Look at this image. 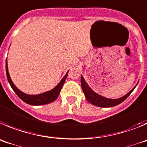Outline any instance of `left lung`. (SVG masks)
<instances>
[{"label": "left lung", "instance_id": "8db88e82", "mask_svg": "<svg viewBox=\"0 0 147 147\" xmlns=\"http://www.w3.org/2000/svg\"><path fill=\"white\" fill-rule=\"evenodd\" d=\"M80 82H81L82 89H83V92L84 93V94H85L86 100L90 103H92V105H96V106L102 107V108H108V107L116 106V105H119V104L121 103L122 102H124L129 96V94L133 92L134 88L137 86L136 85L131 91H129L127 94L121 96L120 98L110 99L105 97V96H101L99 94L94 92L93 90L91 88V87L88 85V83L86 82L85 79L83 78V77L82 75L81 78H80Z\"/></svg>", "mask_w": 147, "mask_h": 147}]
</instances>
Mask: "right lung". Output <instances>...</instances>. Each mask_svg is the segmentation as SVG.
Here are the masks:
<instances>
[{
    "label": "right lung",
    "mask_w": 147,
    "mask_h": 147,
    "mask_svg": "<svg viewBox=\"0 0 147 147\" xmlns=\"http://www.w3.org/2000/svg\"><path fill=\"white\" fill-rule=\"evenodd\" d=\"M6 72L9 84H10L11 87L12 88V89L14 90V92H15L16 94L18 95L22 101L31 105H42L52 102L55 101L57 99L59 94H60L62 86H63L64 82H65L66 79H67L69 71H67V72L64 75V78L61 80V81L58 83L56 86L54 87L53 89L50 90V91H47V92H44V93L39 94H27L24 93V92H21L20 90L18 89L14 86L11 78H10L9 70H8L7 59L6 61Z\"/></svg>",
    "instance_id": "1"
}]
</instances>
